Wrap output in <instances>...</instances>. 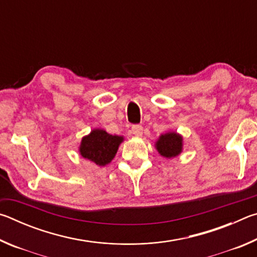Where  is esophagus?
<instances>
[{"mask_svg": "<svg viewBox=\"0 0 257 257\" xmlns=\"http://www.w3.org/2000/svg\"><path fill=\"white\" fill-rule=\"evenodd\" d=\"M132 133L135 135V136H142L143 135V127L141 124H134L132 127Z\"/></svg>", "mask_w": 257, "mask_h": 257, "instance_id": "obj_1", "label": "esophagus"}]
</instances>
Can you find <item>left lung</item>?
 Instances as JSON below:
<instances>
[{
	"label": "left lung",
	"mask_w": 257,
	"mask_h": 257,
	"mask_svg": "<svg viewBox=\"0 0 257 257\" xmlns=\"http://www.w3.org/2000/svg\"><path fill=\"white\" fill-rule=\"evenodd\" d=\"M156 150L164 158H175L181 153L182 137L176 133H168L162 135L156 142Z\"/></svg>",
	"instance_id": "left-lung-1"
}]
</instances>
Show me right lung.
Here are the masks:
<instances>
[{
  "instance_id": "obj_1",
  "label": "right lung",
  "mask_w": 257,
  "mask_h": 257,
  "mask_svg": "<svg viewBox=\"0 0 257 257\" xmlns=\"http://www.w3.org/2000/svg\"><path fill=\"white\" fill-rule=\"evenodd\" d=\"M122 141V137L113 136L102 129H95L82 138L79 151L82 158L103 167L113 160Z\"/></svg>"
}]
</instances>
